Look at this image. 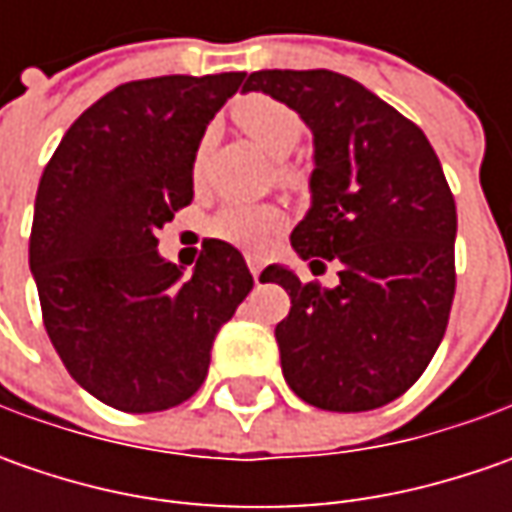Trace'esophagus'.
I'll use <instances>...</instances> for the list:
<instances>
[{
	"label": "esophagus",
	"mask_w": 512,
	"mask_h": 512,
	"mask_svg": "<svg viewBox=\"0 0 512 512\" xmlns=\"http://www.w3.org/2000/svg\"><path fill=\"white\" fill-rule=\"evenodd\" d=\"M247 267H250V273H253V279L259 282V276H262V262H259L256 256H247Z\"/></svg>",
	"instance_id": "34e87169"
}]
</instances>
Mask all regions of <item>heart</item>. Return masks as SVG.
<instances>
[{
	"label": "heart",
	"mask_w": 512,
	"mask_h": 512,
	"mask_svg": "<svg viewBox=\"0 0 512 512\" xmlns=\"http://www.w3.org/2000/svg\"><path fill=\"white\" fill-rule=\"evenodd\" d=\"M233 119L242 125V130H245L259 148L267 150L276 159H285L287 153H293V148L305 136V119L290 108V105L273 99V96H262V93H253V96L239 99L233 105ZM205 148L207 139H202V145L196 148V156H193V173H196V179L202 173ZM282 179H285L287 185H296L299 182L296 170L290 168H282ZM282 227H285V210L282 207L227 205L210 219L207 233L213 239H222L227 245L245 250V253H262L270 245V239Z\"/></svg>",
	"instance_id": "b5f03b06"
}]
</instances>
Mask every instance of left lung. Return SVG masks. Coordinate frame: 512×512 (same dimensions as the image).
<instances>
[{
	"instance_id": "obj_1",
	"label": "left lung",
	"mask_w": 512,
	"mask_h": 512,
	"mask_svg": "<svg viewBox=\"0 0 512 512\" xmlns=\"http://www.w3.org/2000/svg\"><path fill=\"white\" fill-rule=\"evenodd\" d=\"M262 90L313 130V207L290 245L313 265L339 262V287L270 265L290 296L276 325L290 390L333 413L376 410L427 370L456 293V202L419 125L333 70H256Z\"/></svg>"
}]
</instances>
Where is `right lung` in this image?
Listing matches in <instances>:
<instances>
[{"mask_svg":"<svg viewBox=\"0 0 512 512\" xmlns=\"http://www.w3.org/2000/svg\"><path fill=\"white\" fill-rule=\"evenodd\" d=\"M245 73L156 76L93 102L45 165L30 227L42 322L68 373L122 413L187 402L253 276L207 239L190 279L156 253L193 202V156Z\"/></svg>","mask_w":512,"mask_h":512,"instance_id":"obj_1","label":"right lung"}]
</instances>
